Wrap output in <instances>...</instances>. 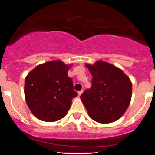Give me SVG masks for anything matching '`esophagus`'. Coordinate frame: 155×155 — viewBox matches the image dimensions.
<instances>
[{
	"instance_id": "1",
	"label": "esophagus",
	"mask_w": 155,
	"mask_h": 155,
	"mask_svg": "<svg viewBox=\"0 0 155 155\" xmlns=\"http://www.w3.org/2000/svg\"><path fill=\"white\" fill-rule=\"evenodd\" d=\"M82 93H83V90H81V91L78 92V96H81V95L82 94Z\"/></svg>"
}]
</instances>
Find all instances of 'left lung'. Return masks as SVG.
Returning a JSON list of instances; mask_svg holds the SVG:
<instances>
[{"label": "left lung", "instance_id": "left-lung-1", "mask_svg": "<svg viewBox=\"0 0 155 155\" xmlns=\"http://www.w3.org/2000/svg\"><path fill=\"white\" fill-rule=\"evenodd\" d=\"M86 66L93 78L91 87L84 90L81 99L89 115L101 124L115 121L124 114L131 100L130 78L120 68L103 61Z\"/></svg>", "mask_w": 155, "mask_h": 155}]
</instances>
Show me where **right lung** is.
I'll use <instances>...</instances> for the list:
<instances>
[{"label": "right lung", "mask_w": 155, "mask_h": 155, "mask_svg": "<svg viewBox=\"0 0 155 155\" xmlns=\"http://www.w3.org/2000/svg\"><path fill=\"white\" fill-rule=\"evenodd\" d=\"M71 65L59 60L38 65L25 81L26 102L32 114L43 121L53 122L66 115L78 96L68 76Z\"/></svg>", "instance_id": "add662e5"}]
</instances>
